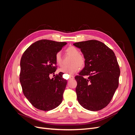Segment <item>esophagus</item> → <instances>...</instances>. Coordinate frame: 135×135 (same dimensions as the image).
<instances>
[{
	"label": "esophagus",
	"mask_w": 135,
	"mask_h": 135,
	"mask_svg": "<svg viewBox=\"0 0 135 135\" xmlns=\"http://www.w3.org/2000/svg\"><path fill=\"white\" fill-rule=\"evenodd\" d=\"M74 76H73V75H70V76H69V80H71V79H74Z\"/></svg>",
	"instance_id": "1"
}]
</instances>
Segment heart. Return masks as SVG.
<instances>
[{
    "label": "heart",
    "instance_id": "b5f03b06",
    "mask_svg": "<svg viewBox=\"0 0 135 135\" xmlns=\"http://www.w3.org/2000/svg\"><path fill=\"white\" fill-rule=\"evenodd\" d=\"M66 54L72 56L69 63L70 65L64 66L60 69V71L69 75L74 74L79 69H82L85 66V59L84 57L80 54L79 50L74 46L69 47L66 50ZM56 64L61 66L63 64L62 57L60 52H57L55 55Z\"/></svg>",
    "mask_w": 135,
    "mask_h": 135
}]
</instances>
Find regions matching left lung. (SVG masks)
I'll list each match as a JSON object with an SVG mask.
<instances>
[{"mask_svg":"<svg viewBox=\"0 0 135 135\" xmlns=\"http://www.w3.org/2000/svg\"><path fill=\"white\" fill-rule=\"evenodd\" d=\"M80 49L85 65L78 75L75 91L84 108L99 111L111 101L119 85L120 69L114 52L96 40L74 43Z\"/></svg>","mask_w":135,"mask_h":135,"instance_id":"8db88e82","label":"left lung"}]
</instances>
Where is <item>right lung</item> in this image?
I'll return each instance as SVG.
<instances>
[{
  "label": "right lung",
  "instance_id": "obj_1",
  "mask_svg": "<svg viewBox=\"0 0 135 135\" xmlns=\"http://www.w3.org/2000/svg\"><path fill=\"white\" fill-rule=\"evenodd\" d=\"M66 44L43 39L32 44L23 52L20 61V81L23 95L35 108L49 111L62 103L67 80L57 70L55 55Z\"/></svg>",
  "mask_w": 135,
  "mask_h": 135
}]
</instances>
